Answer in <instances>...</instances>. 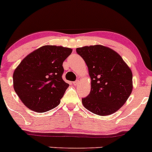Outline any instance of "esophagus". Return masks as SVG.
Instances as JSON below:
<instances>
[{"label":"esophagus","mask_w":152,"mask_h":152,"mask_svg":"<svg viewBox=\"0 0 152 152\" xmlns=\"http://www.w3.org/2000/svg\"><path fill=\"white\" fill-rule=\"evenodd\" d=\"M79 80H76V81H75V82H73V84L74 85H79Z\"/></svg>","instance_id":"1"}]
</instances>
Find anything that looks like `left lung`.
<instances>
[{
    "instance_id": "obj_1",
    "label": "left lung",
    "mask_w": 152,
    "mask_h": 152,
    "mask_svg": "<svg viewBox=\"0 0 152 152\" xmlns=\"http://www.w3.org/2000/svg\"><path fill=\"white\" fill-rule=\"evenodd\" d=\"M85 60L91 79V90L82 104L99 115L115 113L126 103L132 91V73L121 56L101 45L76 48Z\"/></svg>"
}]
</instances>
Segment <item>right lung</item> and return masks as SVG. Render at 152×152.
Masks as SVG:
<instances>
[{
  "instance_id": "1",
  "label": "right lung",
  "mask_w": 152,
  "mask_h": 152,
  "mask_svg": "<svg viewBox=\"0 0 152 152\" xmlns=\"http://www.w3.org/2000/svg\"><path fill=\"white\" fill-rule=\"evenodd\" d=\"M69 48L44 45L26 56L13 73L15 93L28 109L45 113L57 107L69 85L62 79Z\"/></svg>"
}]
</instances>
